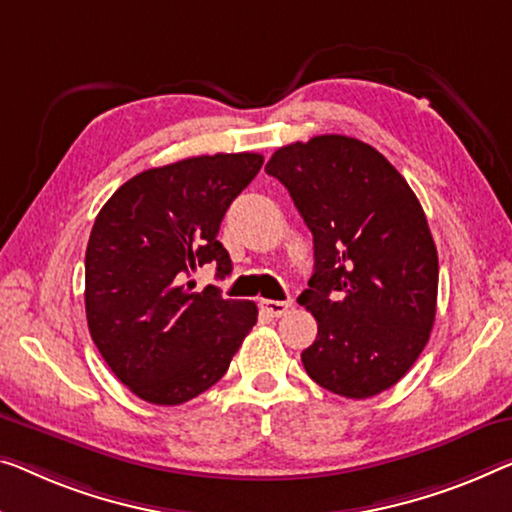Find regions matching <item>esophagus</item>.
<instances>
[{"label":"esophagus","mask_w":512,"mask_h":512,"mask_svg":"<svg viewBox=\"0 0 512 512\" xmlns=\"http://www.w3.org/2000/svg\"><path fill=\"white\" fill-rule=\"evenodd\" d=\"M259 308H262L269 317H282V315H287L289 308H292V301H271V299H266V301L259 303Z\"/></svg>","instance_id":"34e87169"}]
</instances>
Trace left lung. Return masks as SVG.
<instances>
[{
	"mask_svg": "<svg viewBox=\"0 0 512 512\" xmlns=\"http://www.w3.org/2000/svg\"><path fill=\"white\" fill-rule=\"evenodd\" d=\"M266 174L289 190L315 243V273L299 296L317 319L305 372L352 400L395 386L437 315V246L414 190L375 147L347 135L280 147Z\"/></svg>",
	"mask_w": 512,
	"mask_h": 512,
	"instance_id": "1",
	"label": "left lung"
}]
</instances>
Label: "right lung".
<instances>
[{"instance_id":"right-lung-1","label":"right lung","mask_w":512,"mask_h":512,"mask_svg":"<svg viewBox=\"0 0 512 512\" xmlns=\"http://www.w3.org/2000/svg\"><path fill=\"white\" fill-rule=\"evenodd\" d=\"M259 154L195 156L128 179L98 211L85 255V308L98 352L121 384L151 404H183L230 368L257 322L253 301L193 292L213 264L232 271L218 230L257 177Z\"/></svg>"}]
</instances>
